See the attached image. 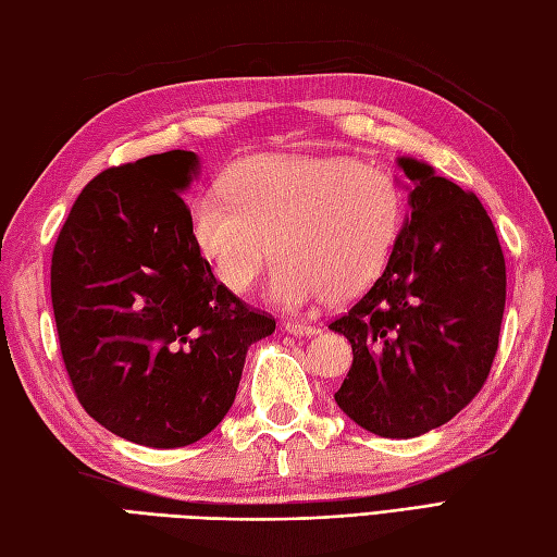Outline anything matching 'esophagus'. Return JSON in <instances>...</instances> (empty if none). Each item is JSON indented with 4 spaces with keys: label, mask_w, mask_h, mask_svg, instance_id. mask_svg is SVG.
Here are the masks:
<instances>
[{
    "label": "esophagus",
    "mask_w": 557,
    "mask_h": 557,
    "mask_svg": "<svg viewBox=\"0 0 557 557\" xmlns=\"http://www.w3.org/2000/svg\"><path fill=\"white\" fill-rule=\"evenodd\" d=\"M283 331L290 333V335H297V337H311V335L321 333L317 325L300 323V321H286V323H283Z\"/></svg>",
    "instance_id": "34e87169"
}]
</instances>
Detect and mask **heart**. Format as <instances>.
Listing matches in <instances>:
<instances>
[{
	"label": "heart",
	"instance_id": "obj_1",
	"mask_svg": "<svg viewBox=\"0 0 557 557\" xmlns=\"http://www.w3.org/2000/svg\"><path fill=\"white\" fill-rule=\"evenodd\" d=\"M404 224L401 184L345 156L248 158L228 170L224 194L188 202V234L216 281L248 293L278 252L267 295L290 311L373 288Z\"/></svg>",
	"mask_w": 557,
	"mask_h": 557
}]
</instances>
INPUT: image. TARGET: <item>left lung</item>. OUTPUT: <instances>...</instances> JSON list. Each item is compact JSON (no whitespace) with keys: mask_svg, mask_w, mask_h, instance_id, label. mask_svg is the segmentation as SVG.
<instances>
[{"mask_svg":"<svg viewBox=\"0 0 557 557\" xmlns=\"http://www.w3.org/2000/svg\"><path fill=\"white\" fill-rule=\"evenodd\" d=\"M397 165L411 182L397 250L329 329L355 355L337 406L373 435L409 440L449 423L482 389L504 321L506 260L478 196L428 162Z\"/></svg>","mask_w":557,"mask_h":557,"instance_id":"left-lung-1","label":"left lung"}]
</instances>
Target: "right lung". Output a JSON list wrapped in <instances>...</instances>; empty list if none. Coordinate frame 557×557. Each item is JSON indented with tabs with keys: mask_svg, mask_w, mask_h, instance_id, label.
Masks as SVG:
<instances>
[{
	"mask_svg": "<svg viewBox=\"0 0 557 557\" xmlns=\"http://www.w3.org/2000/svg\"><path fill=\"white\" fill-rule=\"evenodd\" d=\"M191 151L111 168L83 188L51 257L65 371L85 411L153 449L202 440L232 409L248 347L276 321L214 278L182 200Z\"/></svg>",
	"mask_w": 557,
	"mask_h": 557,
	"instance_id": "right-lung-1",
	"label": "right lung"
}]
</instances>
